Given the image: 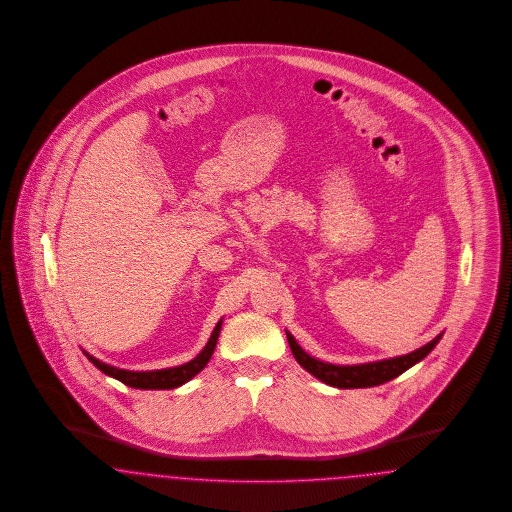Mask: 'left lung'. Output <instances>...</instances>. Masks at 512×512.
Segmentation results:
<instances>
[{"instance_id":"left-lung-1","label":"left lung","mask_w":512,"mask_h":512,"mask_svg":"<svg viewBox=\"0 0 512 512\" xmlns=\"http://www.w3.org/2000/svg\"><path fill=\"white\" fill-rule=\"evenodd\" d=\"M286 333L287 343H289L295 360L307 369L308 373H312L316 379L324 381L331 387H337V389H368V387L383 385L390 379L402 375L406 369L415 366L417 362H421L430 350L438 345V341L442 337V333H440L425 347L417 348V350L404 354V356H398V358L360 364V366H333V364H326V362H320V360L308 356L307 352L297 345L293 335L289 331Z\"/></svg>"}]
</instances>
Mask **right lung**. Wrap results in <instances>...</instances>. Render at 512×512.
I'll return each instance as SVG.
<instances>
[{"label":"right lung","mask_w":512,"mask_h":512,"mask_svg":"<svg viewBox=\"0 0 512 512\" xmlns=\"http://www.w3.org/2000/svg\"><path fill=\"white\" fill-rule=\"evenodd\" d=\"M221 324L223 320L215 326L207 345L204 350L190 362H186L183 366H177V368L167 369H154V371H127V369L114 368V366H108L101 360H97L95 356L83 352L89 362L93 366L103 371L104 375H110L118 381H122L123 385L131 387V389H143V390H162V389H177L184 385L186 381H190L194 375H198L202 369L205 368V364L209 362L213 350L217 347V339H219V331H221Z\"/></svg>","instance_id":"add662e5"}]
</instances>
